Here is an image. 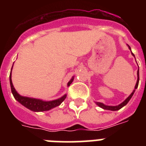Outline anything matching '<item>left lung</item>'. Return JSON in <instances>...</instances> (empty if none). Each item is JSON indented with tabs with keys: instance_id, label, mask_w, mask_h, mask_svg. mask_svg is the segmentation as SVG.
<instances>
[{
	"instance_id": "obj_1",
	"label": "left lung",
	"mask_w": 146,
	"mask_h": 146,
	"mask_svg": "<svg viewBox=\"0 0 146 146\" xmlns=\"http://www.w3.org/2000/svg\"><path fill=\"white\" fill-rule=\"evenodd\" d=\"M127 46H128L129 49V50H131V47H130L128 44H127ZM131 55H133L134 57H135V55H134V54L132 53V52H131ZM137 82H136V85H135V89H134V91H132V93H131V94H130V95L128 96V97H127L126 99H125V100L123 102L121 103V104H118V105H116V106H109V105H106V104H103V103L97 102H95V103H96V104H97L98 106L100 107V108H102V109L108 110H112V111H116V110H120V109H121V108H123V107H124L125 105H126V104L129 102V101L130 99H131V98L132 97V96H133V94H134V93H135V90H136V89L137 88V87H138L139 80H140V77H139V67H138V70H137Z\"/></svg>"
}]
</instances>
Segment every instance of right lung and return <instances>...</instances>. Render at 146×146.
<instances>
[{
    "label": "right lung",
    "mask_w": 146,
    "mask_h": 146,
    "mask_svg": "<svg viewBox=\"0 0 146 146\" xmlns=\"http://www.w3.org/2000/svg\"><path fill=\"white\" fill-rule=\"evenodd\" d=\"M13 66L11 67V73L9 75V81H10V86H11V93H12L13 96L15 97L18 102H20L22 105L25 107L26 108L29 109L30 110H32L33 112H43V111H47L50 110L52 109V108H55V107L59 106L64 101V99L66 97V94L64 95L59 99H55V100H52V101H43L42 99H35V98H31L27 97V96H23L20 95L15 90V87L13 86L12 81H11V71H12ZM74 80V77H72V79L69 80V82L67 83V86L69 87L71 85L72 82Z\"/></svg>",
    "instance_id": "add662e5"
}]
</instances>
